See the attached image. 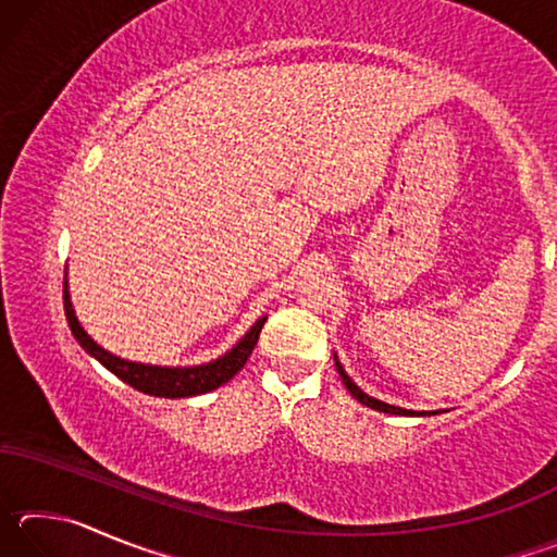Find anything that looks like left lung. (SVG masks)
Segmentation results:
<instances>
[{
  "label": "left lung",
  "mask_w": 557,
  "mask_h": 557,
  "mask_svg": "<svg viewBox=\"0 0 557 557\" xmlns=\"http://www.w3.org/2000/svg\"><path fill=\"white\" fill-rule=\"evenodd\" d=\"M334 363H336V371H338V375H342V381H344V385H346V391L351 393L358 403H363L366 408L379 410V412H391V414H437V410H432V412H418V410L395 408V405H388V403H383V400H375V398H371V395H366L361 388H358V385H356L351 379H348L346 371H344V366L338 363V358H336V356H334Z\"/></svg>",
  "instance_id": "left-lung-1"
}]
</instances>
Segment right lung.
<instances>
[{"label":"right lung","instance_id":"right-lung-1","mask_svg":"<svg viewBox=\"0 0 557 557\" xmlns=\"http://www.w3.org/2000/svg\"><path fill=\"white\" fill-rule=\"evenodd\" d=\"M63 309L65 319H69L71 334L75 336L86 351L100 361L110 373H115L120 381H125L132 388L147 395H154V398H191V395L211 393L219 388V385L228 383L235 373H238L245 361H248L252 348L258 344V336L262 332V324L268 322V317H260L256 324L250 326V332L245 334L238 344H235L231 351L215 358V361L201 363V366H149V363H137L127 361V358H120L110 354L100 344L92 342L86 329L81 326L78 317H75L71 292H69V280H63Z\"/></svg>","mask_w":557,"mask_h":557}]
</instances>
